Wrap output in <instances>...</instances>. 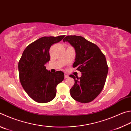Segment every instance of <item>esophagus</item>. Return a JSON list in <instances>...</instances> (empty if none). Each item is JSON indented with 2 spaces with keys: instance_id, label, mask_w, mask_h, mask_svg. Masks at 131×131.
Instances as JSON below:
<instances>
[{
  "instance_id": "1",
  "label": "esophagus",
  "mask_w": 131,
  "mask_h": 131,
  "mask_svg": "<svg viewBox=\"0 0 131 131\" xmlns=\"http://www.w3.org/2000/svg\"><path fill=\"white\" fill-rule=\"evenodd\" d=\"M64 77H65V78H69V75L65 74V76H64Z\"/></svg>"
}]
</instances>
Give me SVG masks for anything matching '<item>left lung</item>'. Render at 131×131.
Returning <instances> with one entry per match:
<instances>
[{"label": "left lung", "mask_w": 131, "mask_h": 131, "mask_svg": "<svg viewBox=\"0 0 131 131\" xmlns=\"http://www.w3.org/2000/svg\"><path fill=\"white\" fill-rule=\"evenodd\" d=\"M63 41L74 47L76 56L73 67L82 73L80 78L69 75L74 80L70 90L71 96L80 103H90L99 96L105 85L108 72L105 55L96 45L82 37L68 35Z\"/></svg>", "instance_id": "obj_1"}]
</instances>
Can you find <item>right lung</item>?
Listing matches in <instances>:
<instances>
[{
    "label": "right lung",
    "mask_w": 131,
    "mask_h": 131,
    "mask_svg": "<svg viewBox=\"0 0 131 131\" xmlns=\"http://www.w3.org/2000/svg\"><path fill=\"white\" fill-rule=\"evenodd\" d=\"M65 35L43 37L30 43L25 49L18 63L21 85L32 100L46 103L55 98L57 85L64 79L61 71L51 73L45 64L50 61L51 45L61 41Z\"/></svg>",
    "instance_id": "obj_1"
}]
</instances>
